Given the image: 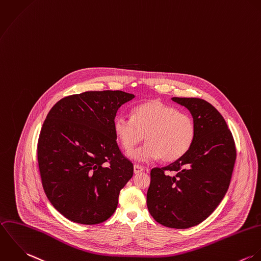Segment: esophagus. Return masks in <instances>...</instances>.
Segmentation results:
<instances>
[{
	"label": "esophagus",
	"instance_id": "34e87169",
	"mask_svg": "<svg viewBox=\"0 0 261 261\" xmlns=\"http://www.w3.org/2000/svg\"><path fill=\"white\" fill-rule=\"evenodd\" d=\"M145 170V168L143 167V166H141V165H135L134 166V172L136 174L141 173V172H143Z\"/></svg>",
	"mask_w": 261,
	"mask_h": 261
}]
</instances>
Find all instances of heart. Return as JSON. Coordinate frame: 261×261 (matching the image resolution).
<instances>
[{"instance_id": "heart-1", "label": "heart", "mask_w": 261, "mask_h": 261, "mask_svg": "<svg viewBox=\"0 0 261 261\" xmlns=\"http://www.w3.org/2000/svg\"><path fill=\"white\" fill-rule=\"evenodd\" d=\"M113 132L126 153L145 136L147 144L129 154L134 160L146 162L161 158L163 162L171 163L182 158L191 148L196 124L188 113L153 100L136 106L133 118L117 114L113 119Z\"/></svg>"}]
</instances>
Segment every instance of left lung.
<instances>
[{
  "instance_id": "1",
  "label": "left lung",
  "mask_w": 261,
  "mask_h": 261,
  "mask_svg": "<svg viewBox=\"0 0 261 261\" xmlns=\"http://www.w3.org/2000/svg\"><path fill=\"white\" fill-rule=\"evenodd\" d=\"M196 124L195 140L179 160L151 171L147 206L159 224L186 229L204 221L224 198L236 160L232 133L221 113L200 98L173 97Z\"/></svg>"
}]
</instances>
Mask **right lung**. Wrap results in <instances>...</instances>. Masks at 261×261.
I'll use <instances>...</instances> for the list:
<instances>
[{
  "label": "right lung",
  "instance_id": "1",
  "mask_svg": "<svg viewBox=\"0 0 261 261\" xmlns=\"http://www.w3.org/2000/svg\"><path fill=\"white\" fill-rule=\"evenodd\" d=\"M133 98L118 90L88 91L49 110L37 144L38 167L48 200L70 221L96 225L115 212L134 165L118 148L113 119Z\"/></svg>",
  "mask_w": 261,
  "mask_h": 261
}]
</instances>
